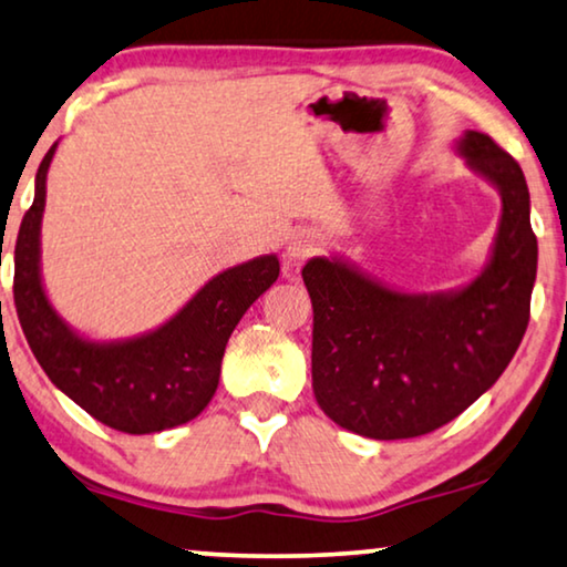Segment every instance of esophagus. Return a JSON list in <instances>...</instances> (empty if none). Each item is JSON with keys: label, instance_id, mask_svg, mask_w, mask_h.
<instances>
[{"label": "esophagus", "instance_id": "obj_1", "mask_svg": "<svg viewBox=\"0 0 567 567\" xmlns=\"http://www.w3.org/2000/svg\"><path fill=\"white\" fill-rule=\"evenodd\" d=\"M315 247H317L315 237H309V235L293 237L289 247H286V266H299L301 260L309 258V255L315 252Z\"/></svg>", "mask_w": 567, "mask_h": 567}]
</instances>
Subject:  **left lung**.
<instances>
[{"mask_svg": "<svg viewBox=\"0 0 567 567\" xmlns=\"http://www.w3.org/2000/svg\"><path fill=\"white\" fill-rule=\"evenodd\" d=\"M456 154L501 193L491 258L470 284L400 291L340 255L301 270L315 309V398L359 436L413 439L454 421L498 382L529 324L537 237L522 167L480 131H464Z\"/></svg>", "mask_w": 567, "mask_h": 567, "instance_id": "1", "label": "left lung"}]
</instances>
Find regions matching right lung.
Here are the masks:
<instances>
[{"label":"right lung","mask_w":567,"mask_h":567,"mask_svg":"<svg viewBox=\"0 0 567 567\" xmlns=\"http://www.w3.org/2000/svg\"><path fill=\"white\" fill-rule=\"evenodd\" d=\"M59 142L35 173V198L14 243V307L28 346L66 398L123 433H157L204 413L219 386L224 348L255 299L278 278L276 255L221 270L181 312L134 338L92 340L49 301L41 274L45 177Z\"/></svg>","instance_id":"obj_1"}]
</instances>
